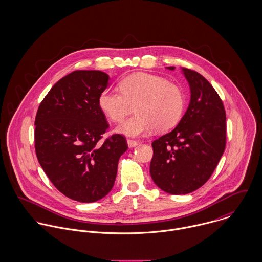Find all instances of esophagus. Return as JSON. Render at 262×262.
<instances>
[{
    "label": "esophagus",
    "mask_w": 262,
    "mask_h": 262,
    "mask_svg": "<svg viewBox=\"0 0 262 262\" xmlns=\"http://www.w3.org/2000/svg\"><path fill=\"white\" fill-rule=\"evenodd\" d=\"M127 144H128V147H129V148H133V147H136L139 143H138L137 141H134V140L128 139V140H127Z\"/></svg>",
    "instance_id": "esophagus-1"
}]
</instances>
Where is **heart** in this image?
<instances>
[{"label": "heart", "instance_id": "heart-1", "mask_svg": "<svg viewBox=\"0 0 262 262\" xmlns=\"http://www.w3.org/2000/svg\"><path fill=\"white\" fill-rule=\"evenodd\" d=\"M119 88L120 92L103 91L99 106L116 123L122 122L135 109L136 114L118 127V131L126 136H144L155 128L168 130L179 122L184 111V92L162 76L135 73L124 77Z\"/></svg>", "mask_w": 262, "mask_h": 262}]
</instances>
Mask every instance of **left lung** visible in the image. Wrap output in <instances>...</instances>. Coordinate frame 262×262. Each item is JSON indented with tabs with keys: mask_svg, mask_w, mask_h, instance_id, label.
<instances>
[{
	"mask_svg": "<svg viewBox=\"0 0 262 262\" xmlns=\"http://www.w3.org/2000/svg\"><path fill=\"white\" fill-rule=\"evenodd\" d=\"M182 72L190 89L189 105L178 126L152 142L150 162L154 184L171 194L189 193L206 184L226 146L222 100L203 75L185 68Z\"/></svg>",
	"mask_w": 262,
	"mask_h": 262,
	"instance_id": "8db88e82",
	"label": "left lung"
}]
</instances>
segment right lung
Returning a JSON list of instances; mask_svg holds the SVG:
<instances>
[{"instance_id": "add662e5", "label": "right lung", "mask_w": 262, "mask_h": 262, "mask_svg": "<svg viewBox=\"0 0 262 262\" xmlns=\"http://www.w3.org/2000/svg\"><path fill=\"white\" fill-rule=\"evenodd\" d=\"M100 71H75L48 92L35 118L38 161L53 186L68 198L93 203L107 195L117 176L126 138L109 129L99 97L109 83Z\"/></svg>"}]
</instances>
